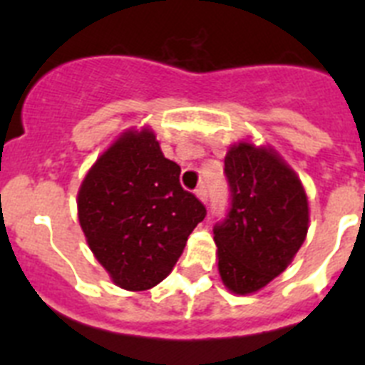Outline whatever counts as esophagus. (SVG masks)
Returning <instances> with one entry per match:
<instances>
[{
    "label": "esophagus",
    "mask_w": 365,
    "mask_h": 365,
    "mask_svg": "<svg viewBox=\"0 0 365 365\" xmlns=\"http://www.w3.org/2000/svg\"><path fill=\"white\" fill-rule=\"evenodd\" d=\"M195 195H197L205 205L208 202V190H206V186H199V188L195 190Z\"/></svg>",
    "instance_id": "34e87169"
}]
</instances>
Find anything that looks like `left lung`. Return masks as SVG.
Wrapping results in <instances>:
<instances>
[{"label":"left lung","mask_w":365,"mask_h":365,"mask_svg":"<svg viewBox=\"0 0 365 365\" xmlns=\"http://www.w3.org/2000/svg\"><path fill=\"white\" fill-rule=\"evenodd\" d=\"M225 175L230 208L214 227L219 274L234 294H252L289 267L305 241L307 193L276 151L248 143L228 150Z\"/></svg>","instance_id":"obj_1"}]
</instances>
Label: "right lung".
<instances>
[{
    "instance_id": "obj_1",
    "label": "right lung",
    "mask_w": 365,
    "mask_h": 365,
    "mask_svg": "<svg viewBox=\"0 0 365 365\" xmlns=\"http://www.w3.org/2000/svg\"><path fill=\"white\" fill-rule=\"evenodd\" d=\"M153 131H125L87 172L80 227L98 263L125 291H148L172 272L206 208L179 182Z\"/></svg>"
}]
</instances>
